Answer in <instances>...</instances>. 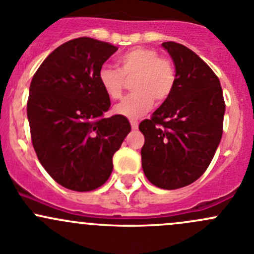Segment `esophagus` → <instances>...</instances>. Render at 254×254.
Masks as SVG:
<instances>
[{"mask_svg": "<svg viewBox=\"0 0 254 254\" xmlns=\"http://www.w3.org/2000/svg\"><path fill=\"white\" fill-rule=\"evenodd\" d=\"M130 124H131V127L134 130H136L139 127V122L137 120H130Z\"/></svg>", "mask_w": 254, "mask_h": 254, "instance_id": "obj_1", "label": "esophagus"}]
</instances>
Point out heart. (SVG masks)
Returning <instances> with one entry per match:
<instances>
[{
  "instance_id": "obj_1",
  "label": "heart",
  "mask_w": 254,
  "mask_h": 254,
  "mask_svg": "<svg viewBox=\"0 0 254 254\" xmlns=\"http://www.w3.org/2000/svg\"><path fill=\"white\" fill-rule=\"evenodd\" d=\"M119 70L111 66H102L98 81L104 93L112 99L122 97L125 81L131 82L134 93L114 107L115 114L127 119L142 117L155 103L161 104L172 93L176 84V70L172 61L160 58L156 50L134 48L119 56Z\"/></svg>"
}]
</instances>
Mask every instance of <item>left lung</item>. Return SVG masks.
Wrapping results in <instances>:
<instances>
[{
    "label": "left lung",
    "instance_id": "left-lung-1",
    "mask_svg": "<svg viewBox=\"0 0 254 254\" xmlns=\"http://www.w3.org/2000/svg\"><path fill=\"white\" fill-rule=\"evenodd\" d=\"M162 48L175 64V88L139 129L146 178L171 190L191 184L209 167L221 141L225 102L217 76L194 51L175 42Z\"/></svg>",
    "mask_w": 254,
    "mask_h": 254
}]
</instances>
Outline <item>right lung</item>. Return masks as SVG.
<instances>
[{"label":"right lung","mask_w":254,"mask_h":254,"mask_svg":"<svg viewBox=\"0 0 254 254\" xmlns=\"http://www.w3.org/2000/svg\"><path fill=\"white\" fill-rule=\"evenodd\" d=\"M118 50L109 43L77 38L43 61L27 104L33 147L51 178L65 188L89 191L103 186L113 155L131 127L122 115L103 118L111 99L98 71Z\"/></svg>","instance_id":"add662e5"}]
</instances>
